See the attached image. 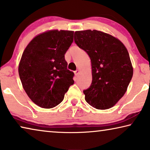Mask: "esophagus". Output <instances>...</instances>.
<instances>
[{
	"label": "esophagus",
	"mask_w": 150,
	"mask_h": 150,
	"mask_svg": "<svg viewBox=\"0 0 150 150\" xmlns=\"http://www.w3.org/2000/svg\"><path fill=\"white\" fill-rule=\"evenodd\" d=\"M74 74H75L76 76H78V75H79V74H80V70H76L74 72Z\"/></svg>",
	"instance_id": "esophagus-1"
}]
</instances>
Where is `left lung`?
<instances>
[{
	"label": "left lung",
	"instance_id": "8db88e82",
	"mask_svg": "<svg viewBox=\"0 0 150 150\" xmlns=\"http://www.w3.org/2000/svg\"><path fill=\"white\" fill-rule=\"evenodd\" d=\"M74 41L91 60L92 81L84 90L86 101L98 110L111 108L123 97L133 76L127 48L119 39L96 30L76 31Z\"/></svg>",
	"mask_w": 150,
	"mask_h": 150
}]
</instances>
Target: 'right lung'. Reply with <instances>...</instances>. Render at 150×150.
Returning <instances> with one entry per match:
<instances>
[{"mask_svg": "<svg viewBox=\"0 0 150 150\" xmlns=\"http://www.w3.org/2000/svg\"><path fill=\"white\" fill-rule=\"evenodd\" d=\"M74 31L47 30L26 46L18 65V74L26 94L42 108H52L62 101L74 83L67 69L64 54L73 42Z\"/></svg>", "mask_w": 150, "mask_h": 150, "instance_id": "right-lung-1", "label": "right lung"}]
</instances>
